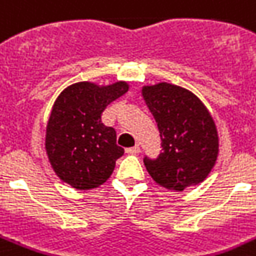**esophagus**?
I'll return each instance as SVG.
<instances>
[{
  "label": "esophagus",
  "instance_id": "1",
  "mask_svg": "<svg viewBox=\"0 0 256 256\" xmlns=\"http://www.w3.org/2000/svg\"><path fill=\"white\" fill-rule=\"evenodd\" d=\"M139 151H140V147H139V146H134V147L126 148V152H128V154H139Z\"/></svg>",
  "mask_w": 256,
  "mask_h": 256
}]
</instances>
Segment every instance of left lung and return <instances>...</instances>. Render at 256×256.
Masks as SVG:
<instances>
[{
	"instance_id": "1",
	"label": "left lung",
	"mask_w": 256,
	"mask_h": 256,
	"mask_svg": "<svg viewBox=\"0 0 256 256\" xmlns=\"http://www.w3.org/2000/svg\"><path fill=\"white\" fill-rule=\"evenodd\" d=\"M142 94L158 124L162 147L156 158H143L150 176L176 191L204 181L218 154V130L204 104L169 83L144 87Z\"/></svg>"
}]
</instances>
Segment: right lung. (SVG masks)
I'll return each mask as SVG.
<instances>
[{
    "label": "right lung",
    "mask_w": 256,
    "mask_h": 256,
    "mask_svg": "<svg viewBox=\"0 0 256 256\" xmlns=\"http://www.w3.org/2000/svg\"><path fill=\"white\" fill-rule=\"evenodd\" d=\"M128 90L124 82L106 87L80 82L66 88L56 100L45 148L56 174L72 188H98L114 170L124 148L117 144L114 128L102 124V114Z\"/></svg>",
    "instance_id": "add662e5"
}]
</instances>
